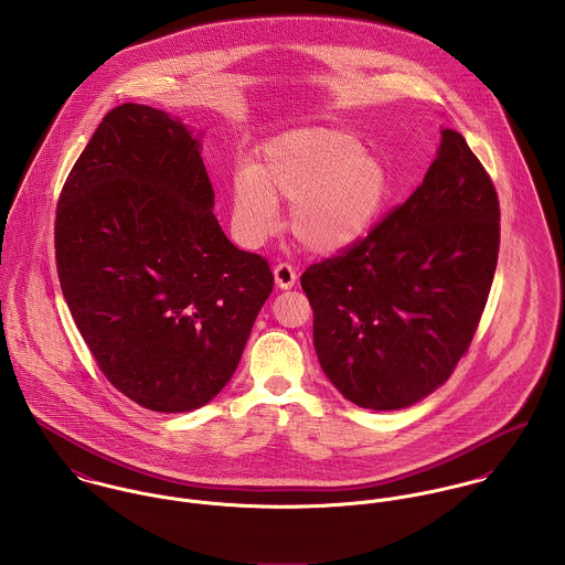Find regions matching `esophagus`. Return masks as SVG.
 <instances>
[{
	"label": "esophagus",
	"instance_id": "34e87169",
	"mask_svg": "<svg viewBox=\"0 0 565 565\" xmlns=\"http://www.w3.org/2000/svg\"><path fill=\"white\" fill-rule=\"evenodd\" d=\"M274 276H276V285H278L280 289H291V287L296 285V278H298L296 267L289 265V263H278V265L274 267Z\"/></svg>",
	"mask_w": 565,
	"mask_h": 565
}]
</instances>
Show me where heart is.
I'll return each mask as SVG.
<instances>
[{"mask_svg": "<svg viewBox=\"0 0 565 565\" xmlns=\"http://www.w3.org/2000/svg\"><path fill=\"white\" fill-rule=\"evenodd\" d=\"M390 195L385 162L365 154L350 132L332 128L291 130L263 148L254 171L235 184V217L249 239L276 226V202L294 204L289 226L316 252L359 239Z\"/></svg>", "mask_w": 565, "mask_h": 565, "instance_id": "obj_1", "label": "heart"}]
</instances>
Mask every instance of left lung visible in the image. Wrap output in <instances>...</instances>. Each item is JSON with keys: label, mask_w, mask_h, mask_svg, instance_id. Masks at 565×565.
I'll return each mask as SVG.
<instances>
[{"label": "left lung", "mask_w": 565, "mask_h": 565, "mask_svg": "<svg viewBox=\"0 0 565 565\" xmlns=\"http://www.w3.org/2000/svg\"><path fill=\"white\" fill-rule=\"evenodd\" d=\"M498 247L495 186L446 128L408 200L300 278L320 365L341 396L394 411L446 383L481 322Z\"/></svg>", "instance_id": "8db88e82"}]
</instances>
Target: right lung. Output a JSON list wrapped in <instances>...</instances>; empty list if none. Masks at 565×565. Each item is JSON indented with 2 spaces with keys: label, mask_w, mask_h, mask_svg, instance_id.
Wrapping results in <instances>:
<instances>
[{
  "label": "right lung",
  "mask_w": 565,
  "mask_h": 565,
  "mask_svg": "<svg viewBox=\"0 0 565 565\" xmlns=\"http://www.w3.org/2000/svg\"><path fill=\"white\" fill-rule=\"evenodd\" d=\"M200 143L167 113L102 119L56 206L63 296L108 383L159 413L211 403L235 374L274 274L228 242Z\"/></svg>",
  "instance_id": "right-lung-1"
}]
</instances>
